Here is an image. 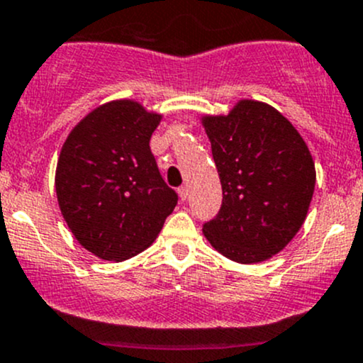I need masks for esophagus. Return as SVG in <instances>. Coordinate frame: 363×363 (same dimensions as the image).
<instances>
[{"mask_svg": "<svg viewBox=\"0 0 363 363\" xmlns=\"http://www.w3.org/2000/svg\"><path fill=\"white\" fill-rule=\"evenodd\" d=\"M177 193H179V198H181L182 201H186V200H188V196H189V191H188V188H186V186H181V188L177 189Z\"/></svg>", "mask_w": 363, "mask_h": 363, "instance_id": "esophagus-1", "label": "esophagus"}]
</instances>
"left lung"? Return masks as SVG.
Masks as SVG:
<instances>
[{
  "instance_id": "left-lung-1",
  "label": "left lung",
  "mask_w": 363,
  "mask_h": 363,
  "mask_svg": "<svg viewBox=\"0 0 363 363\" xmlns=\"http://www.w3.org/2000/svg\"><path fill=\"white\" fill-rule=\"evenodd\" d=\"M200 121L223 186V207L205 223V238L240 264L268 261L306 220L316 182L311 152L284 114L254 99Z\"/></svg>"
}]
</instances>
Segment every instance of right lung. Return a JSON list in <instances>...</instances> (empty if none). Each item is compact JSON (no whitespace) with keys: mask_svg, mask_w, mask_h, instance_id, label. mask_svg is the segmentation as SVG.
<instances>
[{"mask_svg":"<svg viewBox=\"0 0 363 363\" xmlns=\"http://www.w3.org/2000/svg\"><path fill=\"white\" fill-rule=\"evenodd\" d=\"M163 114L139 101L101 104L74 125L55 169L60 213L79 245L120 262L146 250L177 205L150 147Z\"/></svg>","mask_w":363,"mask_h":363,"instance_id":"add662e5","label":"right lung"}]
</instances>
